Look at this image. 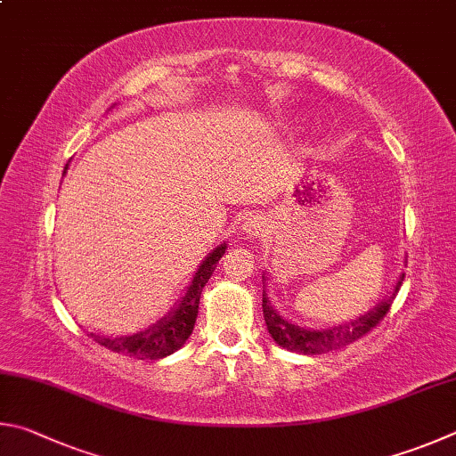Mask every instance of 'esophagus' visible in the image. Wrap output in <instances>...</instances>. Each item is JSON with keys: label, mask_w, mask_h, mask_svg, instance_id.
<instances>
[{"label": "esophagus", "mask_w": 456, "mask_h": 456, "mask_svg": "<svg viewBox=\"0 0 456 456\" xmlns=\"http://www.w3.org/2000/svg\"><path fill=\"white\" fill-rule=\"evenodd\" d=\"M265 218L262 216H250V218H246L242 224V232L250 234V236H260L265 232Z\"/></svg>", "instance_id": "1"}]
</instances>
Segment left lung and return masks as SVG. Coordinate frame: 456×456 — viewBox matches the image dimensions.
Here are the masks:
<instances>
[{
  "instance_id": "left-lung-1",
  "label": "left lung",
  "mask_w": 456,
  "mask_h": 456,
  "mask_svg": "<svg viewBox=\"0 0 456 456\" xmlns=\"http://www.w3.org/2000/svg\"><path fill=\"white\" fill-rule=\"evenodd\" d=\"M403 281H404V274L398 276L395 290L390 292L385 300L379 302V305L372 310H369L366 314L358 316L356 321L314 330V329H306V326L292 324L290 321H286L281 313H278V310L273 306V302H270V298H268L266 274H262V282H265V290H262V313H265L266 329L278 346L292 350V353L326 354V353H330V350L345 348L348 345H353L354 340L362 338L364 334H369L374 326H377L382 318L387 316L388 308H390V305H393V300L396 297L398 289H401Z\"/></svg>"
}]
</instances>
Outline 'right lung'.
<instances>
[{
	"instance_id": "add662e5",
	"label": "right lung",
	"mask_w": 456,
	"mask_h": 456,
	"mask_svg": "<svg viewBox=\"0 0 456 456\" xmlns=\"http://www.w3.org/2000/svg\"><path fill=\"white\" fill-rule=\"evenodd\" d=\"M226 242L216 246V248L208 254L202 260V265L198 266L194 278L188 286L186 294L182 300L172 308L164 318H159L156 324H151L150 329L127 334V337H102V334H90V337L98 342L100 346H106L108 350H114L118 354H126L138 361H158V358L170 356L175 350L183 346V342L194 330L196 316H198V305H200V294L206 282L210 281L212 273L216 270L218 260L226 252Z\"/></svg>"
}]
</instances>
